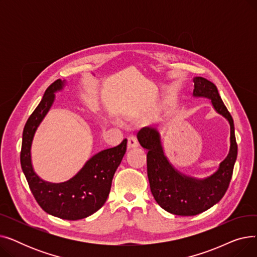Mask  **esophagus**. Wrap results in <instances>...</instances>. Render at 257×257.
Returning <instances> with one entry per match:
<instances>
[{"instance_id": "esophagus-1", "label": "esophagus", "mask_w": 257, "mask_h": 257, "mask_svg": "<svg viewBox=\"0 0 257 257\" xmlns=\"http://www.w3.org/2000/svg\"><path fill=\"white\" fill-rule=\"evenodd\" d=\"M139 147V142L138 140L134 137H130L128 139V144H127V148L128 149H133V148Z\"/></svg>"}]
</instances>
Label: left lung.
I'll return each instance as SVG.
<instances>
[{
  "mask_svg": "<svg viewBox=\"0 0 257 257\" xmlns=\"http://www.w3.org/2000/svg\"><path fill=\"white\" fill-rule=\"evenodd\" d=\"M193 81V96L209 99L214 110L230 125V148L217 171L203 179L187 176L169 161L161 144L160 133L155 127H144L138 133L141 146L148 150L147 171L151 193L161 208L177 215H196L217 204L230 183L237 156L233 119L217 86L203 77H195Z\"/></svg>",
  "mask_w": 257,
  "mask_h": 257,
  "instance_id": "left-lung-1",
  "label": "left lung"
}]
</instances>
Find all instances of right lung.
<instances>
[{"mask_svg": "<svg viewBox=\"0 0 257 257\" xmlns=\"http://www.w3.org/2000/svg\"><path fill=\"white\" fill-rule=\"evenodd\" d=\"M64 85L65 80L60 79L52 83L27 120L23 131L21 166L39 206L54 217L76 221L87 218L104 205L110 192L113 175L126 153L127 140L94 154L70 180L52 183L38 177L31 160L33 138L55 101V92L60 91Z\"/></svg>", "mask_w": 257, "mask_h": 257, "instance_id": "add662e5", "label": "right lung"}]
</instances>
